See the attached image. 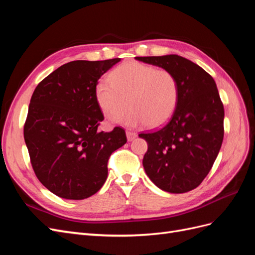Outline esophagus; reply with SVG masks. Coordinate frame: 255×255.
<instances>
[{"label": "esophagus", "mask_w": 255, "mask_h": 255, "mask_svg": "<svg viewBox=\"0 0 255 255\" xmlns=\"http://www.w3.org/2000/svg\"><path fill=\"white\" fill-rule=\"evenodd\" d=\"M137 137V134L135 132H130V130H127V138L128 141H132Z\"/></svg>", "instance_id": "34e87169"}]
</instances>
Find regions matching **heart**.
<instances>
[{"label": "heart", "instance_id": "1", "mask_svg": "<svg viewBox=\"0 0 255 255\" xmlns=\"http://www.w3.org/2000/svg\"><path fill=\"white\" fill-rule=\"evenodd\" d=\"M110 79L98 83L96 97L100 109L111 121H119L128 104L132 111L125 119L128 127L157 128L174 113L179 101V82L167 69L128 61L116 68Z\"/></svg>", "mask_w": 255, "mask_h": 255}]
</instances>
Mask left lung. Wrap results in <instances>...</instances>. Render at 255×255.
<instances>
[{
	"instance_id": "8db88e82",
	"label": "left lung",
	"mask_w": 255,
	"mask_h": 255,
	"mask_svg": "<svg viewBox=\"0 0 255 255\" xmlns=\"http://www.w3.org/2000/svg\"><path fill=\"white\" fill-rule=\"evenodd\" d=\"M171 71L179 82V101L171 118L156 130L140 133L148 142L142 165L156 186L171 194L198 187L221 148L225 110L212 76L179 55L136 57Z\"/></svg>"
}]
</instances>
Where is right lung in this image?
<instances>
[{"label": "right lung", "instance_id": "right-lung-1", "mask_svg": "<svg viewBox=\"0 0 255 255\" xmlns=\"http://www.w3.org/2000/svg\"><path fill=\"white\" fill-rule=\"evenodd\" d=\"M120 58L74 60L37 85L24 140L37 179L54 195L83 200L101 189L111 154L127 142L120 127L99 132L104 120L96 97L101 76Z\"/></svg>", "mask_w": 255, "mask_h": 255}]
</instances>
